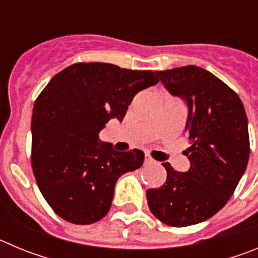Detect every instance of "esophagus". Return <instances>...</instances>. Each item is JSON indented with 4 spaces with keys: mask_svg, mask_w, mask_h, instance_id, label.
Returning a JSON list of instances; mask_svg holds the SVG:
<instances>
[{
    "mask_svg": "<svg viewBox=\"0 0 258 258\" xmlns=\"http://www.w3.org/2000/svg\"><path fill=\"white\" fill-rule=\"evenodd\" d=\"M154 163H155L154 159H152L150 155H146V156H145V165H149V164H154Z\"/></svg>",
    "mask_w": 258,
    "mask_h": 258,
    "instance_id": "obj_1",
    "label": "esophagus"
}]
</instances>
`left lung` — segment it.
Returning a JSON list of instances; mask_svg holds the SVG:
<instances>
[{"label": "left lung", "instance_id": "8db88e82", "mask_svg": "<svg viewBox=\"0 0 258 258\" xmlns=\"http://www.w3.org/2000/svg\"><path fill=\"white\" fill-rule=\"evenodd\" d=\"M170 94L187 102L184 132L191 166L181 173L164 163L166 181L146 192L149 208L168 226L208 220L225 207L249 159L247 113L240 98L213 74L197 66L156 71Z\"/></svg>", "mask_w": 258, "mask_h": 258}]
</instances>
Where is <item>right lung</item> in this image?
Instances as JSON below:
<instances>
[{
	"label": "right lung",
	"instance_id": "1",
	"mask_svg": "<svg viewBox=\"0 0 258 258\" xmlns=\"http://www.w3.org/2000/svg\"><path fill=\"white\" fill-rule=\"evenodd\" d=\"M159 83L152 71L75 63L50 80L32 115V169L59 217L90 225L108 213L118 177L141 168V150L118 152L98 142L111 118L122 121L134 95Z\"/></svg>",
	"mask_w": 258,
	"mask_h": 258
}]
</instances>
